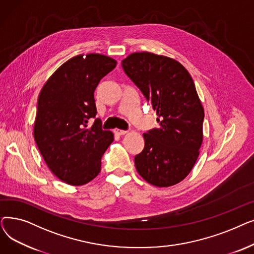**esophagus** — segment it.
I'll list each match as a JSON object with an SVG mask.
<instances>
[{
    "label": "esophagus",
    "instance_id": "obj_1",
    "mask_svg": "<svg viewBox=\"0 0 254 254\" xmlns=\"http://www.w3.org/2000/svg\"><path fill=\"white\" fill-rule=\"evenodd\" d=\"M114 132H115L116 135L122 136V135H125V134H127V130H125V129H119V128H115V129H114Z\"/></svg>",
    "mask_w": 254,
    "mask_h": 254
}]
</instances>
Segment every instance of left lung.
<instances>
[{
  "label": "left lung",
  "mask_w": 254,
  "mask_h": 254,
  "mask_svg": "<svg viewBox=\"0 0 254 254\" xmlns=\"http://www.w3.org/2000/svg\"><path fill=\"white\" fill-rule=\"evenodd\" d=\"M122 65L159 124L143 134L145 146L135 156L136 169L152 185L177 184L190 174L203 141L204 109L193 80L177 61L151 52L131 53Z\"/></svg>",
  "instance_id": "left-lung-1"
}]
</instances>
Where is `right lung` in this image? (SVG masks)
Segmentation results:
<instances>
[{"label":"right lung","mask_w":254,"mask_h":254,"mask_svg":"<svg viewBox=\"0 0 254 254\" xmlns=\"http://www.w3.org/2000/svg\"><path fill=\"white\" fill-rule=\"evenodd\" d=\"M116 61L98 53L63 64L40 91L34 138L50 171L62 181L83 185L101 171V157L113 142L96 118L95 90ZM95 118L91 127L88 122Z\"/></svg>","instance_id":"obj_1"}]
</instances>
